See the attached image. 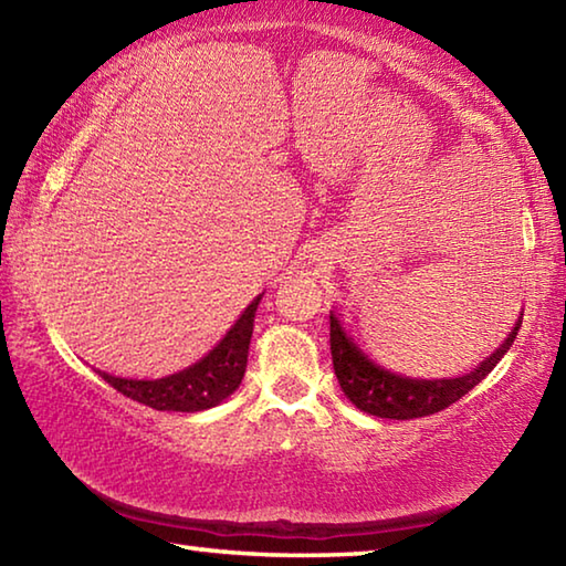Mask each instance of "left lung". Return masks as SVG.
<instances>
[{
    "label": "left lung",
    "instance_id": "8db88e82",
    "mask_svg": "<svg viewBox=\"0 0 566 566\" xmlns=\"http://www.w3.org/2000/svg\"><path fill=\"white\" fill-rule=\"evenodd\" d=\"M522 319H516L510 337L500 344L492 357H486L474 371L457 379H409L395 375V371L381 369L371 361L357 344L347 337L339 319L329 314V344H332V364L339 387L354 407L381 419H417L442 411L457 399H462L469 389H474L490 371L500 364V359L512 347Z\"/></svg>",
    "mask_w": 566,
    "mask_h": 566
}]
</instances>
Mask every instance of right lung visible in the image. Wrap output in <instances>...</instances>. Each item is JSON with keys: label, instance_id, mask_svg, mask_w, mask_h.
Returning a JSON list of instances; mask_svg holds the SVG:
<instances>
[{"label": "right lung", "instance_id": "right-lung-1", "mask_svg": "<svg viewBox=\"0 0 566 566\" xmlns=\"http://www.w3.org/2000/svg\"><path fill=\"white\" fill-rule=\"evenodd\" d=\"M260 300L262 294L254 296V302L247 306L242 317L219 339L212 352L205 354L191 367L177 371V375L161 379H122L99 371V377L122 391L124 397L159 411H202L217 407L219 401L227 399L242 385L249 339H252L254 314Z\"/></svg>", "mask_w": 566, "mask_h": 566}]
</instances>
